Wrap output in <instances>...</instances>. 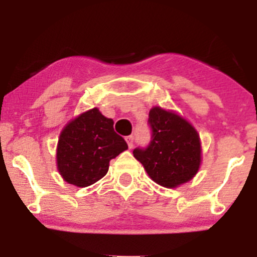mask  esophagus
<instances>
[{
  "mask_svg": "<svg viewBox=\"0 0 257 257\" xmlns=\"http://www.w3.org/2000/svg\"><path fill=\"white\" fill-rule=\"evenodd\" d=\"M125 141H126V143H128V147L129 148H133V145H134V137L133 136L126 137Z\"/></svg>",
  "mask_w": 257,
  "mask_h": 257,
  "instance_id": "34e87169",
  "label": "esophagus"
}]
</instances>
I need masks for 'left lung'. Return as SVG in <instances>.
Listing matches in <instances>:
<instances>
[{
    "label": "left lung",
    "mask_w": 257,
    "mask_h": 257,
    "mask_svg": "<svg viewBox=\"0 0 257 257\" xmlns=\"http://www.w3.org/2000/svg\"><path fill=\"white\" fill-rule=\"evenodd\" d=\"M148 124L150 143L133 150L148 175L165 188H175L190 180L200 167V139L195 129L178 114L154 107Z\"/></svg>",
    "instance_id": "obj_1"
}]
</instances>
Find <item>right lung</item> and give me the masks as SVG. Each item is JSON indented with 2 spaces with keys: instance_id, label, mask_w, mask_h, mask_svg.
<instances>
[{
  "instance_id": "right-lung-1",
  "label": "right lung",
  "mask_w": 257,
  "mask_h": 257,
  "mask_svg": "<svg viewBox=\"0 0 257 257\" xmlns=\"http://www.w3.org/2000/svg\"><path fill=\"white\" fill-rule=\"evenodd\" d=\"M113 124L97 108L67 124L57 147V167L67 183L79 188L92 185L107 174L110 160L128 149Z\"/></svg>"
}]
</instances>
